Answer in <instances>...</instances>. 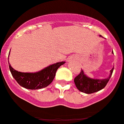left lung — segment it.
Instances as JSON below:
<instances>
[{"label": "left lung", "mask_w": 124, "mask_h": 124, "mask_svg": "<svg viewBox=\"0 0 124 124\" xmlns=\"http://www.w3.org/2000/svg\"><path fill=\"white\" fill-rule=\"evenodd\" d=\"M100 37H102L100 35ZM112 53L114 54L113 51ZM114 68L110 71V74L107 78L105 79H94L91 78L84 74L82 70L81 73L74 78V81L75 85L79 91L86 94H91L96 93L104 88L106 84L109 82L112 73Z\"/></svg>", "instance_id": "obj_1"}]
</instances>
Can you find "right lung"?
Listing matches in <instances>:
<instances>
[{
    "label": "right lung",
    "mask_w": 124,
    "mask_h": 124,
    "mask_svg": "<svg viewBox=\"0 0 124 124\" xmlns=\"http://www.w3.org/2000/svg\"><path fill=\"white\" fill-rule=\"evenodd\" d=\"M9 55L10 52L8 56ZM64 63V61L58 62L35 73L20 72L14 70L9 63L8 65L11 74L20 86L28 89L35 90L44 88L51 84L54 79L57 70Z\"/></svg>",
    "instance_id": "1"
}]
</instances>
